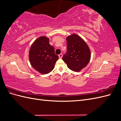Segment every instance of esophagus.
Segmentation results:
<instances>
[{
	"instance_id": "obj_1",
	"label": "esophagus",
	"mask_w": 121,
	"mask_h": 121,
	"mask_svg": "<svg viewBox=\"0 0 121 121\" xmlns=\"http://www.w3.org/2000/svg\"><path fill=\"white\" fill-rule=\"evenodd\" d=\"M58 56H59V57H60V58H61L62 57V56H63V54H62V53L60 54L59 55H58Z\"/></svg>"
}]
</instances>
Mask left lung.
<instances>
[{
    "instance_id": "1",
    "label": "left lung",
    "mask_w": 121,
    "mask_h": 121,
    "mask_svg": "<svg viewBox=\"0 0 121 121\" xmlns=\"http://www.w3.org/2000/svg\"><path fill=\"white\" fill-rule=\"evenodd\" d=\"M67 52L62 59L68 67L74 72H79L89 63L91 53L87 44L75 34L67 38Z\"/></svg>"
}]
</instances>
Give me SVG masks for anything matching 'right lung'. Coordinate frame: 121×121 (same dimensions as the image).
<instances>
[{
  "label": "right lung",
  "mask_w": 121,
  "mask_h": 121,
  "mask_svg": "<svg viewBox=\"0 0 121 121\" xmlns=\"http://www.w3.org/2000/svg\"><path fill=\"white\" fill-rule=\"evenodd\" d=\"M49 38L42 36L36 39L29 52V60L32 66L42 74L52 71L58 56L54 52L53 46L49 44Z\"/></svg>",
  "instance_id": "1"
}]
</instances>
